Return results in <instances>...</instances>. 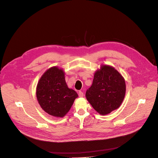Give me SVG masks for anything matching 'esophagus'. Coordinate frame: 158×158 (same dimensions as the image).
<instances>
[{
  "label": "esophagus",
  "mask_w": 158,
  "mask_h": 158,
  "mask_svg": "<svg viewBox=\"0 0 158 158\" xmlns=\"http://www.w3.org/2000/svg\"><path fill=\"white\" fill-rule=\"evenodd\" d=\"M78 95L80 97H83V93L81 91H79L78 92Z\"/></svg>",
  "instance_id": "1"
}]
</instances>
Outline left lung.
Masks as SVG:
<instances>
[{"label": "left lung", "instance_id": "8db88e82", "mask_svg": "<svg viewBox=\"0 0 158 158\" xmlns=\"http://www.w3.org/2000/svg\"><path fill=\"white\" fill-rule=\"evenodd\" d=\"M125 80L109 65H102L94 74L92 86L86 92V98L101 115L117 109L126 95Z\"/></svg>", "mask_w": 158, "mask_h": 158}]
</instances>
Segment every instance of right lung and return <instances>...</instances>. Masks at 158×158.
I'll list each match as a JSON object with an SVG mask.
<instances>
[{"label": "right lung", "mask_w": 158, "mask_h": 158, "mask_svg": "<svg viewBox=\"0 0 158 158\" xmlns=\"http://www.w3.org/2000/svg\"><path fill=\"white\" fill-rule=\"evenodd\" d=\"M36 97L44 112L52 116L63 117L71 109L78 94L68 87L63 69L53 66L40 79Z\"/></svg>", "instance_id": "right-lung-1"}]
</instances>
